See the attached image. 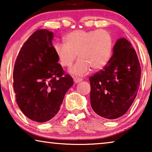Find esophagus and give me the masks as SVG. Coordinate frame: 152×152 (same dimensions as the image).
I'll use <instances>...</instances> for the list:
<instances>
[{
	"instance_id": "34e87169",
	"label": "esophagus",
	"mask_w": 152,
	"mask_h": 152,
	"mask_svg": "<svg viewBox=\"0 0 152 152\" xmlns=\"http://www.w3.org/2000/svg\"><path fill=\"white\" fill-rule=\"evenodd\" d=\"M82 79H80V78H75L74 79V82L75 83V84H77V83L82 82Z\"/></svg>"
}]
</instances>
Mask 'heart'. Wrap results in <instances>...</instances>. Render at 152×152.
<instances>
[{"mask_svg": "<svg viewBox=\"0 0 152 152\" xmlns=\"http://www.w3.org/2000/svg\"><path fill=\"white\" fill-rule=\"evenodd\" d=\"M65 43L56 42L53 50L59 64L65 68L71 67L77 57L80 58L70 69L75 76H84L93 70H100L109 63L113 51V38L105 30H77L64 37Z\"/></svg>", "mask_w": 152, "mask_h": 152, "instance_id": "obj_1", "label": "heart"}]
</instances>
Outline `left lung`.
<instances>
[{"mask_svg":"<svg viewBox=\"0 0 152 152\" xmlns=\"http://www.w3.org/2000/svg\"><path fill=\"white\" fill-rule=\"evenodd\" d=\"M141 68L130 42L118 39L107 65L89 78L91 105L106 119H116L128 111L140 86Z\"/></svg>","mask_w":152,"mask_h":152,"instance_id":"8db88e82","label":"left lung"}]
</instances>
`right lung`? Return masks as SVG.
I'll return each instance as SVG.
<instances>
[{
	"label": "right lung",
	"instance_id": "right-lung-1",
	"mask_svg": "<svg viewBox=\"0 0 152 152\" xmlns=\"http://www.w3.org/2000/svg\"><path fill=\"white\" fill-rule=\"evenodd\" d=\"M53 32H34L20 49L14 67V91L24 115L33 121L45 122L57 115L66 92L73 85L64 75L53 50Z\"/></svg>",
	"mask_w": 152,
	"mask_h": 152
}]
</instances>
